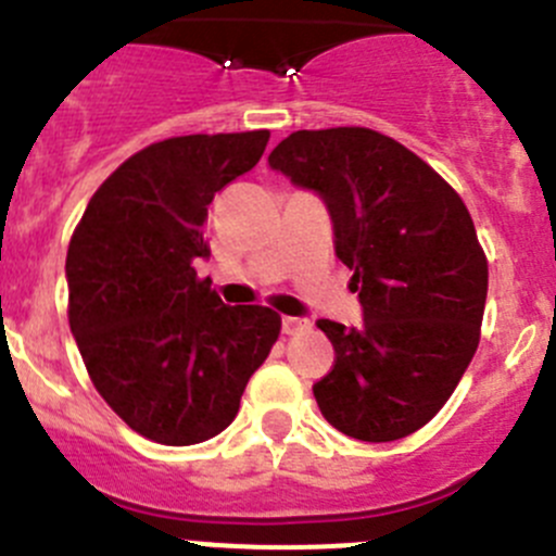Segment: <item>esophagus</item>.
Segmentation results:
<instances>
[{
  "label": "esophagus",
  "mask_w": 556,
  "mask_h": 556,
  "mask_svg": "<svg viewBox=\"0 0 556 556\" xmlns=\"http://www.w3.org/2000/svg\"><path fill=\"white\" fill-rule=\"evenodd\" d=\"M309 329L307 318H293V315H285L282 318V331L285 334H302V331Z\"/></svg>",
  "instance_id": "esophagus-1"
}]
</instances>
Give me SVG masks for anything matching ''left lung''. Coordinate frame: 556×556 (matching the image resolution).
<instances>
[{"label":"left lung","mask_w":556,"mask_h":556,"mask_svg":"<svg viewBox=\"0 0 556 556\" xmlns=\"http://www.w3.org/2000/svg\"><path fill=\"white\" fill-rule=\"evenodd\" d=\"M268 167L324 200L334 252L354 271L362 324L318 320L334 367L320 414L359 442H395L439 414L480 342L489 263L453 186L370 128L295 131Z\"/></svg>","instance_id":"obj_1"}]
</instances>
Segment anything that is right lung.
<instances>
[{"instance_id":"obj_1","label":"right lung","mask_w":556,"mask_h":556,"mask_svg":"<svg viewBox=\"0 0 556 556\" xmlns=\"http://www.w3.org/2000/svg\"><path fill=\"white\" fill-rule=\"evenodd\" d=\"M268 131L191 134L139 150L92 194L67 247V320L87 372L131 430L169 447L214 439L282 318L230 307L194 271L216 191L261 161Z\"/></svg>"}]
</instances>
